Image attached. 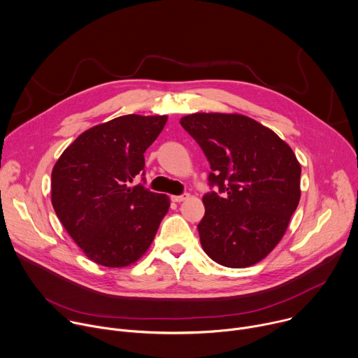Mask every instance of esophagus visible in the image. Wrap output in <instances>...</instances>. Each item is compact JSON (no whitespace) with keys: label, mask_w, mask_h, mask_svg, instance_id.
<instances>
[{"label":"esophagus","mask_w":358,"mask_h":358,"mask_svg":"<svg viewBox=\"0 0 358 358\" xmlns=\"http://www.w3.org/2000/svg\"><path fill=\"white\" fill-rule=\"evenodd\" d=\"M189 197H190L189 193H183V194H180V196H172V200L176 201V203H180V201H183V200H187Z\"/></svg>","instance_id":"obj_1"}]
</instances>
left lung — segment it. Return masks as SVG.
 Instances as JSON below:
<instances>
[{
    "instance_id": "left-lung-1",
    "label": "left lung",
    "mask_w": 358,
    "mask_h": 358,
    "mask_svg": "<svg viewBox=\"0 0 358 358\" xmlns=\"http://www.w3.org/2000/svg\"><path fill=\"white\" fill-rule=\"evenodd\" d=\"M180 125L203 150L211 172L197 224L204 252L245 268L280 241L301 199V165L287 142L241 114L196 113Z\"/></svg>"
}]
</instances>
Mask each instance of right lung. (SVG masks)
<instances>
[{"instance_id": "add662e5", "label": "right lung", "mask_w": 358, "mask_h": 358, "mask_svg": "<svg viewBox=\"0 0 358 358\" xmlns=\"http://www.w3.org/2000/svg\"><path fill=\"white\" fill-rule=\"evenodd\" d=\"M166 115L117 117L80 134L52 171V206L87 258L121 268L147 252L171 206L144 185V152ZM145 180V178H142Z\"/></svg>"}]
</instances>
